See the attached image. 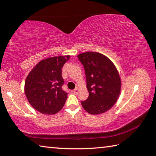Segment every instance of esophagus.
Instances as JSON below:
<instances>
[{
    "mask_svg": "<svg viewBox=\"0 0 156 156\" xmlns=\"http://www.w3.org/2000/svg\"><path fill=\"white\" fill-rule=\"evenodd\" d=\"M72 91H73V93H74V94H77V93H78V88H76V89H73Z\"/></svg>",
    "mask_w": 156,
    "mask_h": 156,
    "instance_id": "obj_1",
    "label": "esophagus"
}]
</instances>
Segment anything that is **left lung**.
<instances>
[{
	"label": "left lung",
	"mask_w": 156,
	"mask_h": 156,
	"mask_svg": "<svg viewBox=\"0 0 156 156\" xmlns=\"http://www.w3.org/2000/svg\"><path fill=\"white\" fill-rule=\"evenodd\" d=\"M78 58L83 65L89 95L82 101L83 108L91 115L106 112L114 106L121 92V78L110 59L102 54L87 52Z\"/></svg>",
	"instance_id": "obj_1"
}]
</instances>
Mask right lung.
<instances>
[{
    "label": "right lung",
    "instance_id": "obj_1",
    "mask_svg": "<svg viewBox=\"0 0 156 156\" xmlns=\"http://www.w3.org/2000/svg\"><path fill=\"white\" fill-rule=\"evenodd\" d=\"M69 55L43 59L27 76L24 91L30 104L44 115H55L63 108L67 93L62 89L64 84L62 67Z\"/></svg>",
    "mask_w": 156,
    "mask_h": 156
}]
</instances>
